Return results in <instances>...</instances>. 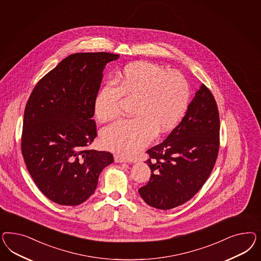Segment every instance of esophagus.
Instances as JSON below:
<instances>
[{
	"label": "esophagus",
	"instance_id": "34e87169",
	"mask_svg": "<svg viewBox=\"0 0 261 261\" xmlns=\"http://www.w3.org/2000/svg\"><path fill=\"white\" fill-rule=\"evenodd\" d=\"M114 158H115V162L116 163H128L126 159H124L123 157H121V156H119V155H115Z\"/></svg>",
	"mask_w": 261,
	"mask_h": 261
}]
</instances>
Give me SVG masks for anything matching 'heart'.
<instances>
[{"mask_svg": "<svg viewBox=\"0 0 261 261\" xmlns=\"http://www.w3.org/2000/svg\"><path fill=\"white\" fill-rule=\"evenodd\" d=\"M117 82L104 85L95 96V117L107 121L119 116L124 96L135 99L134 119H119L103 128L100 142L107 150L133 158L156 137L172 130L189 107L190 83L179 71H166L146 61L126 65Z\"/></svg>", "mask_w": 261, "mask_h": 261, "instance_id": "1", "label": "heart"}]
</instances>
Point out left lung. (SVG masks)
I'll list each match as a JSON object with an SVG mask.
<instances>
[{"label": "left lung", "mask_w": 261, "mask_h": 261, "mask_svg": "<svg viewBox=\"0 0 261 261\" xmlns=\"http://www.w3.org/2000/svg\"><path fill=\"white\" fill-rule=\"evenodd\" d=\"M220 119L212 92L201 85L178 126L147 150L150 181L139 190L143 201L170 210L193 197L212 173L219 150Z\"/></svg>", "instance_id": "left-lung-1"}]
</instances>
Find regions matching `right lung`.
Wrapping results in <instances>:
<instances>
[{
    "label": "right lung",
    "mask_w": 261,
    "mask_h": 261,
    "mask_svg": "<svg viewBox=\"0 0 261 261\" xmlns=\"http://www.w3.org/2000/svg\"><path fill=\"white\" fill-rule=\"evenodd\" d=\"M119 55L81 53L66 57L40 79L24 108L21 148L41 192L77 205L95 192L110 152L90 150L96 137L94 103L106 64Z\"/></svg>",
    "instance_id": "1"
}]
</instances>
